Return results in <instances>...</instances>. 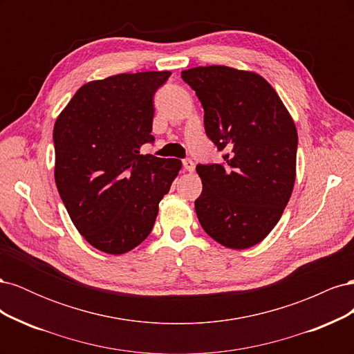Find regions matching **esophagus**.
Listing matches in <instances>:
<instances>
[{
  "mask_svg": "<svg viewBox=\"0 0 354 354\" xmlns=\"http://www.w3.org/2000/svg\"><path fill=\"white\" fill-rule=\"evenodd\" d=\"M183 167H185L186 171H189V173H192V171L195 169L194 160H192V159H183Z\"/></svg>",
  "mask_w": 354,
  "mask_h": 354,
  "instance_id": "esophagus-1",
  "label": "esophagus"
}]
</instances>
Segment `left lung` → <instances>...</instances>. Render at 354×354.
Masks as SVG:
<instances>
[{
  "instance_id": "obj_1",
  "label": "left lung",
  "mask_w": 354,
  "mask_h": 354,
  "mask_svg": "<svg viewBox=\"0 0 354 354\" xmlns=\"http://www.w3.org/2000/svg\"><path fill=\"white\" fill-rule=\"evenodd\" d=\"M203 108L221 164H198L202 229L232 250L261 242L279 221L295 181L298 136L291 115L259 73L229 66L181 72Z\"/></svg>"
}]
</instances>
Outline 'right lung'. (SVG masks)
Here are the masks:
<instances>
[{
	"instance_id": "add662e5",
	"label": "right lung",
	"mask_w": 354,
	"mask_h": 354,
	"mask_svg": "<svg viewBox=\"0 0 354 354\" xmlns=\"http://www.w3.org/2000/svg\"><path fill=\"white\" fill-rule=\"evenodd\" d=\"M171 72L120 73L75 93L53 130L55 178L75 227L90 245L125 254L152 232L181 160L142 155L153 143V95Z\"/></svg>"
}]
</instances>
